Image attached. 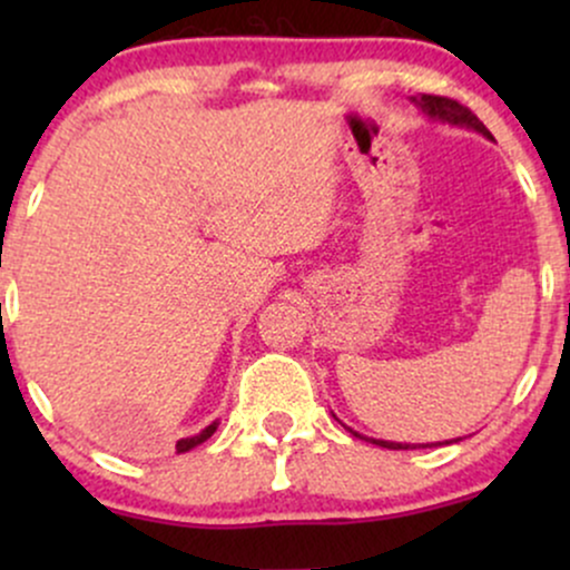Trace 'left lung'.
I'll use <instances>...</instances> for the list:
<instances>
[{
	"instance_id": "left-lung-1",
	"label": "left lung",
	"mask_w": 570,
	"mask_h": 570,
	"mask_svg": "<svg viewBox=\"0 0 570 570\" xmlns=\"http://www.w3.org/2000/svg\"><path fill=\"white\" fill-rule=\"evenodd\" d=\"M412 101H415L417 107H421L423 112L431 117V120H440V122H448V126L476 130V134H482V136H488V139H493V136H490V130L480 122V117H476L469 107H463V104L453 101V98L423 94V96L412 98ZM351 434L358 436V440H367V436L356 434V431H351ZM370 442L372 444H381V448H389V450H407L410 448V444H402V442H385V440H370ZM436 444H442V442H436ZM444 444H450V442H444ZM423 448H426V444H423Z\"/></svg>"
}]
</instances>
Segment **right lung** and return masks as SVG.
<instances>
[{
	"label": "right lung",
	"instance_id": "right-lung-1",
	"mask_svg": "<svg viewBox=\"0 0 570 570\" xmlns=\"http://www.w3.org/2000/svg\"><path fill=\"white\" fill-rule=\"evenodd\" d=\"M217 426H219V423H217V421H214V423H212V426H206V429H203V431H200V434H195V436H185V440H179V442H176V453H187V450L198 448V444H203V442H206V440H208V436H212V434H214V431H217Z\"/></svg>",
	"mask_w": 570,
	"mask_h": 570
}]
</instances>
